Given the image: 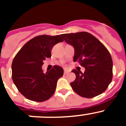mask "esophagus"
<instances>
[{"instance_id":"esophagus-1","label":"esophagus","mask_w":126,"mask_h":126,"mask_svg":"<svg viewBox=\"0 0 126 126\" xmlns=\"http://www.w3.org/2000/svg\"><path fill=\"white\" fill-rule=\"evenodd\" d=\"M68 73H69V71H66V70H64V74H67Z\"/></svg>"}]
</instances>
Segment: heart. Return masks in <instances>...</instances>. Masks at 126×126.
<instances>
[{
    "label": "heart",
    "mask_w": 126,
    "mask_h": 126,
    "mask_svg": "<svg viewBox=\"0 0 126 126\" xmlns=\"http://www.w3.org/2000/svg\"><path fill=\"white\" fill-rule=\"evenodd\" d=\"M64 62H62V64H64Z\"/></svg>",
    "instance_id": "heart-1"
}]
</instances>
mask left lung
<instances>
[{"mask_svg":"<svg viewBox=\"0 0 126 126\" xmlns=\"http://www.w3.org/2000/svg\"><path fill=\"white\" fill-rule=\"evenodd\" d=\"M74 48V62L85 68L84 73L74 69L76 79L71 83L74 92L82 97L96 96L107 90L112 79L113 62L107 48L88 32L61 34Z\"/></svg>","mask_w":126,"mask_h":126,"instance_id":"left-lung-1","label":"left lung"}]
</instances>
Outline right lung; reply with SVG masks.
<instances>
[{"label":"right lung","instance_id":"1","mask_svg":"<svg viewBox=\"0 0 126 126\" xmlns=\"http://www.w3.org/2000/svg\"><path fill=\"white\" fill-rule=\"evenodd\" d=\"M64 42L60 35H39L26 43L14 57L12 63V78L19 92L34 102L47 100L55 93L57 80L64 70L54 65L43 73L42 66L46 58L51 57L52 48Z\"/></svg>","mask_w":126,"mask_h":126}]
</instances>
